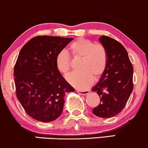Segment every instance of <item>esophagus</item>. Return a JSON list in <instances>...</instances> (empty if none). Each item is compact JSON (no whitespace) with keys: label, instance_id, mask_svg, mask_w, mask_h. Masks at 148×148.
<instances>
[{"label":"esophagus","instance_id":"1","mask_svg":"<svg viewBox=\"0 0 148 148\" xmlns=\"http://www.w3.org/2000/svg\"><path fill=\"white\" fill-rule=\"evenodd\" d=\"M77 92L80 95H86L89 94L90 91L89 90H77Z\"/></svg>","mask_w":148,"mask_h":148}]
</instances>
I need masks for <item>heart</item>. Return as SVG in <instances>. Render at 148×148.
I'll return each mask as SVG.
<instances>
[{
	"label": "heart",
	"instance_id": "heart-1",
	"mask_svg": "<svg viewBox=\"0 0 148 148\" xmlns=\"http://www.w3.org/2000/svg\"><path fill=\"white\" fill-rule=\"evenodd\" d=\"M73 56L82 57L78 69L67 77L71 84L79 89H86L92 84V77L97 79L104 72L107 64V53L104 47L89 40H76L69 46ZM58 71L64 75L68 74L71 67L69 54L61 51L56 57Z\"/></svg>",
	"mask_w": 148,
	"mask_h": 148
}]
</instances>
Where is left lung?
I'll use <instances>...</instances> for the list:
<instances>
[{"mask_svg":"<svg viewBox=\"0 0 148 148\" xmlns=\"http://www.w3.org/2000/svg\"><path fill=\"white\" fill-rule=\"evenodd\" d=\"M99 40L107 53L106 67L92 90L99 95L100 103L92 110L95 115L110 118L123 110L133 90V66L126 49L108 36Z\"/></svg>","mask_w":148,"mask_h":148,"instance_id":"obj_1","label":"left lung"}]
</instances>
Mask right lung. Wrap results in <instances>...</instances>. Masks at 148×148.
I'll return each mask as SVG.
<instances>
[{"mask_svg":"<svg viewBox=\"0 0 148 148\" xmlns=\"http://www.w3.org/2000/svg\"><path fill=\"white\" fill-rule=\"evenodd\" d=\"M73 38L36 36L18 55L14 76L16 96L25 112L34 119L50 122L60 116L66 92L75 89L56 66V57Z\"/></svg>","mask_w":148,"mask_h":148,"instance_id":"right-lung-1","label":"right lung"}]
</instances>
